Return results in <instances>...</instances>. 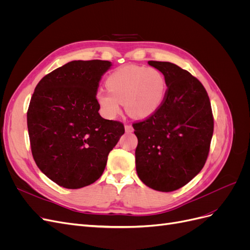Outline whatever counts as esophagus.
I'll return each instance as SVG.
<instances>
[{"label": "esophagus", "instance_id": "obj_1", "mask_svg": "<svg viewBox=\"0 0 250 250\" xmlns=\"http://www.w3.org/2000/svg\"><path fill=\"white\" fill-rule=\"evenodd\" d=\"M125 130H126V132H128V133L132 132V131H133L132 125H131V124H126V125H125Z\"/></svg>", "mask_w": 250, "mask_h": 250}]
</instances>
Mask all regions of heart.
Wrapping results in <instances>:
<instances>
[{
	"mask_svg": "<svg viewBox=\"0 0 250 250\" xmlns=\"http://www.w3.org/2000/svg\"><path fill=\"white\" fill-rule=\"evenodd\" d=\"M108 90L99 89L96 100L108 118L117 117L125 103L135 118H147L162 106L167 93L164 75L153 67L125 65L113 71L106 79Z\"/></svg>",
	"mask_w": 250,
	"mask_h": 250,
	"instance_id": "heart-1",
	"label": "heart"
}]
</instances>
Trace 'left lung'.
I'll list each match as a JSON object with an SVG mask.
<instances>
[{
    "instance_id": "1",
    "label": "left lung",
    "mask_w": 250,
    "mask_h": 250,
    "mask_svg": "<svg viewBox=\"0 0 250 250\" xmlns=\"http://www.w3.org/2000/svg\"><path fill=\"white\" fill-rule=\"evenodd\" d=\"M167 83L162 106L132 124L138 138L135 168L147 187L172 192L186 186L203 168L214 132L209 98L202 83L167 62H148Z\"/></svg>"
}]
</instances>
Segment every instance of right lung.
<instances>
[{
    "label": "right lung",
    "instance_id": "right-lung-1",
    "mask_svg": "<svg viewBox=\"0 0 250 250\" xmlns=\"http://www.w3.org/2000/svg\"><path fill=\"white\" fill-rule=\"evenodd\" d=\"M107 60H74L46 75L27 111L30 146L40 170L60 187L80 188L99 179L125 132L103 119L96 100Z\"/></svg>",
    "mask_w": 250,
    "mask_h": 250
}]
</instances>
